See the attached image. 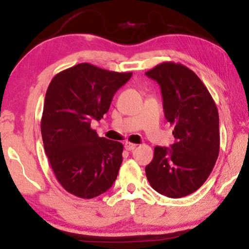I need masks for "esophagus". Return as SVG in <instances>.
<instances>
[{
	"instance_id": "1",
	"label": "esophagus",
	"mask_w": 249,
	"mask_h": 249,
	"mask_svg": "<svg viewBox=\"0 0 249 249\" xmlns=\"http://www.w3.org/2000/svg\"><path fill=\"white\" fill-rule=\"evenodd\" d=\"M124 147H125V149H126V150L131 151V150L136 149V147H137V144H136V143H133V142H125Z\"/></svg>"
}]
</instances>
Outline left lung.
<instances>
[{
	"mask_svg": "<svg viewBox=\"0 0 249 249\" xmlns=\"http://www.w3.org/2000/svg\"><path fill=\"white\" fill-rule=\"evenodd\" d=\"M145 74L160 86L164 114L175 137L170 149L154 148L145 176L165 196H187L206 181L218 159L217 106L201 79L181 63L162 62Z\"/></svg>",
	"mask_w": 249,
	"mask_h": 249,
	"instance_id": "8db88e82",
	"label": "left lung"
}]
</instances>
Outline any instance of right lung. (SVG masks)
<instances>
[{"label": "right lung", "instance_id": "1", "mask_svg": "<svg viewBox=\"0 0 249 249\" xmlns=\"http://www.w3.org/2000/svg\"><path fill=\"white\" fill-rule=\"evenodd\" d=\"M133 73L83 62L53 77L44 101L41 133L53 175L67 192L92 198L111 188L123 160V144L91 128Z\"/></svg>", "mask_w": 249, "mask_h": 249}]
</instances>
